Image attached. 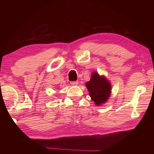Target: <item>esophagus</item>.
I'll return each instance as SVG.
<instances>
[{"mask_svg": "<svg viewBox=\"0 0 154 154\" xmlns=\"http://www.w3.org/2000/svg\"><path fill=\"white\" fill-rule=\"evenodd\" d=\"M71 84L72 85H78V81H75V82H71Z\"/></svg>", "mask_w": 154, "mask_h": 154, "instance_id": "obj_1", "label": "esophagus"}]
</instances>
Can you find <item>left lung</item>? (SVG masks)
I'll return each instance as SVG.
<instances>
[{"mask_svg": "<svg viewBox=\"0 0 154 154\" xmlns=\"http://www.w3.org/2000/svg\"><path fill=\"white\" fill-rule=\"evenodd\" d=\"M91 100L97 106L108 101L111 95V83L105 76H100L97 72L91 74L90 81L85 83Z\"/></svg>", "mask_w": 154, "mask_h": 154, "instance_id": "obj_1", "label": "left lung"}]
</instances>
